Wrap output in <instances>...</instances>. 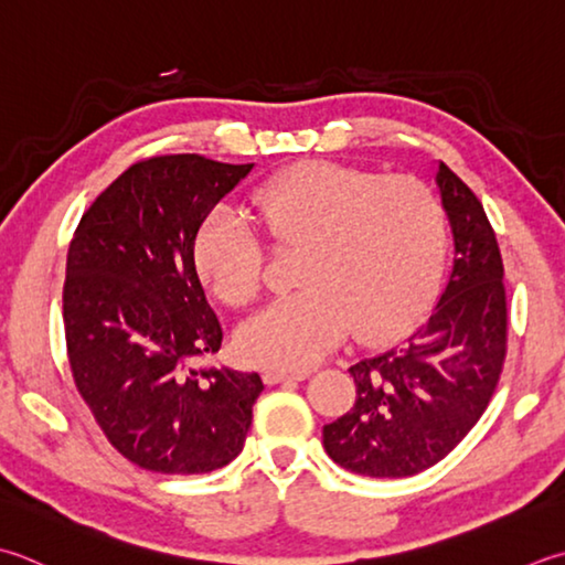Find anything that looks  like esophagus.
<instances>
[{"mask_svg": "<svg viewBox=\"0 0 565 565\" xmlns=\"http://www.w3.org/2000/svg\"><path fill=\"white\" fill-rule=\"evenodd\" d=\"M308 372L306 370H298V372H286V370H267L264 372V380L269 384H279L286 380H306Z\"/></svg>", "mask_w": 565, "mask_h": 565, "instance_id": "obj_1", "label": "esophagus"}]
</instances>
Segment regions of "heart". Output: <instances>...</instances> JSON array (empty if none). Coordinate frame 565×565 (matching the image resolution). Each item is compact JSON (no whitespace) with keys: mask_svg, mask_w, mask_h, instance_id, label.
I'll return each instance as SVG.
<instances>
[{"mask_svg":"<svg viewBox=\"0 0 565 565\" xmlns=\"http://www.w3.org/2000/svg\"><path fill=\"white\" fill-rule=\"evenodd\" d=\"M254 207L274 247H301L303 286L239 328L252 362L303 370L350 328L362 340L392 335L422 311L444 269L446 205L416 175L306 161L264 183ZM195 264L217 298L247 306L264 286L267 249L245 217L220 210L198 232Z\"/></svg>","mask_w":565,"mask_h":565,"instance_id":"b5f03b06","label":"heart"}]
</instances>
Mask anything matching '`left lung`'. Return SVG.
<instances>
[{
	"label": "left lung",
	"mask_w": 565,
	"mask_h": 565,
	"mask_svg": "<svg viewBox=\"0 0 565 565\" xmlns=\"http://www.w3.org/2000/svg\"><path fill=\"white\" fill-rule=\"evenodd\" d=\"M436 183L452 230V271L424 326L352 364L355 404L323 426L340 468L412 478L444 460L480 422L507 355L504 264L482 203L446 163Z\"/></svg>",
	"instance_id": "left-lung-1"
}]
</instances>
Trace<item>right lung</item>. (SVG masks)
Instances as JSON below:
<instances>
[{"label": "right lung", "instance_id": "1", "mask_svg": "<svg viewBox=\"0 0 565 565\" xmlns=\"http://www.w3.org/2000/svg\"><path fill=\"white\" fill-rule=\"evenodd\" d=\"M254 163L201 153L137 161L85 210L68 247L63 326L77 394L135 466L201 475L239 456L257 372L191 364L223 328L195 271V237Z\"/></svg>", "mask_w": 565, "mask_h": 565}]
</instances>
